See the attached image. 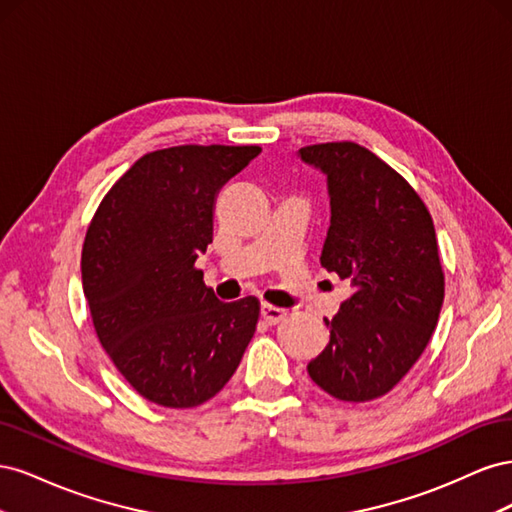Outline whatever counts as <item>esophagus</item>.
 I'll list each match as a JSON object with an SVG mask.
<instances>
[{"mask_svg":"<svg viewBox=\"0 0 512 512\" xmlns=\"http://www.w3.org/2000/svg\"><path fill=\"white\" fill-rule=\"evenodd\" d=\"M260 318L265 320L267 324H280V322L286 318V309L269 305V303H262V307H260Z\"/></svg>","mask_w":512,"mask_h":512,"instance_id":"obj_1","label":"esophagus"}]
</instances>
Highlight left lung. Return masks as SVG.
Returning a JSON list of instances; mask_svg holds the SVG:
<instances>
[{
    "label": "left lung",
    "mask_w": 512,
    "mask_h": 512,
    "mask_svg": "<svg viewBox=\"0 0 512 512\" xmlns=\"http://www.w3.org/2000/svg\"><path fill=\"white\" fill-rule=\"evenodd\" d=\"M327 175L331 226L320 265L352 297L324 322L329 344L307 371L339 401L378 399L427 348L444 301L438 239L412 185L369 149L342 141L299 149Z\"/></svg>",
    "instance_id": "left-lung-1"
}]
</instances>
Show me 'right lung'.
Returning a JSON list of instances; mask_svg holds the SVG:
<instances>
[{
  "label": "right lung",
  "mask_w": 512,
  "mask_h": 512,
  "mask_svg": "<svg viewBox=\"0 0 512 512\" xmlns=\"http://www.w3.org/2000/svg\"><path fill=\"white\" fill-rule=\"evenodd\" d=\"M258 145H179L145 153L91 220L83 290L102 348L132 389L164 408L218 395L254 337L260 303H222L194 267L213 241L222 185Z\"/></svg>",
  "instance_id": "1"
}]
</instances>
